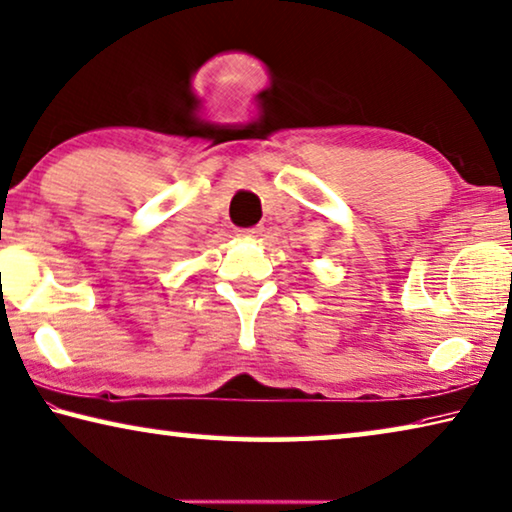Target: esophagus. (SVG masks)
<instances>
[{"instance_id": "34e87169", "label": "esophagus", "mask_w": 512, "mask_h": 512, "mask_svg": "<svg viewBox=\"0 0 512 512\" xmlns=\"http://www.w3.org/2000/svg\"><path fill=\"white\" fill-rule=\"evenodd\" d=\"M262 227H248V230H241V237H246V239H257V237H262Z\"/></svg>"}]
</instances>
